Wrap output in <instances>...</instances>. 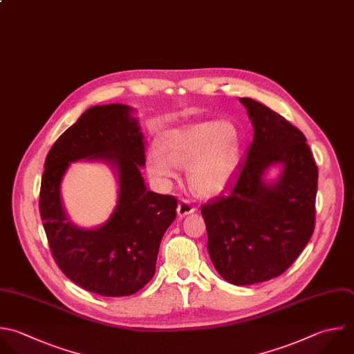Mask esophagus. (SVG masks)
Masks as SVG:
<instances>
[{"label": "esophagus", "mask_w": 354, "mask_h": 354, "mask_svg": "<svg viewBox=\"0 0 354 354\" xmlns=\"http://www.w3.org/2000/svg\"><path fill=\"white\" fill-rule=\"evenodd\" d=\"M195 212V207L188 202V201H181L180 203H178V207H177V214L180 216V217H185V216H188V214H191V213H194Z\"/></svg>", "instance_id": "34e87169"}]
</instances>
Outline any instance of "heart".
I'll use <instances>...</instances> for the list:
<instances>
[{
  "instance_id": "1",
  "label": "heart",
  "mask_w": 354,
  "mask_h": 354,
  "mask_svg": "<svg viewBox=\"0 0 354 354\" xmlns=\"http://www.w3.org/2000/svg\"><path fill=\"white\" fill-rule=\"evenodd\" d=\"M241 153L242 137L232 122L206 120L167 131L148 153V171L169 184L177 177L176 167L188 169L194 192L213 198L232 184Z\"/></svg>"
}]
</instances>
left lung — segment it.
Here are the masks:
<instances>
[{"instance_id":"8db88e82","label":"left lung","mask_w":354,"mask_h":354,"mask_svg":"<svg viewBox=\"0 0 354 354\" xmlns=\"http://www.w3.org/2000/svg\"><path fill=\"white\" fill-rule=\"evenodd\" d=\"M253 141L228 196L201 207L207 252L230 283L252 285L281 275L314 230L318 170L303 133L252 98H239ZM279 174L268 178L270 169Z\"/></svg>"}]
</instances>
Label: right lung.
Returning <instances> with one entry per match:
<instances>
[{
	"label": "right lung",
	"instance_id": "1",
	"mask_svg": "<svg viewBox=\"0 0 354 354\" xmlns=\"http://www.w3.org/2000/svg\"><path fill=\"white\" fill-rule=\"evenodd\" d=\"M136 109L111 104L87 109L53 145L44 163L40 214L51 253L76 285L101 296H130L155 275L159 246L176 218L177 199L147 189L145 142ZM106 162L118 180V202L94 229L76 226L60 196L71 162Z\"/></svg>",
	"mask_w": 354,
	"mask_h": 354
}]
</instances>
